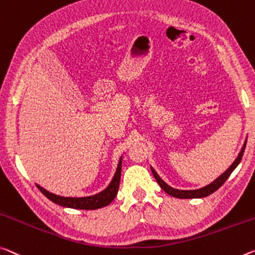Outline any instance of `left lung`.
Instances as JSON below:
<instances>
[{"mask_svg": "<svg viewBox=\"0 0 255 255\" xmlns=\"http://www.w3.org/2000/svg\"><path fill=\"white\" fill-rule=\"evenodd\" d=\"M246 142H248V138L245 139V142L243 144V147H242L240 154H238V156L236 157L235 161H234L233 164L230 165L227 170H226L224 173H221V175L218 177L216 180H213L211 184H209L207 186H204V187L199 188V189H191V191H185V189L173 188V187H171V186H169L167 183H165V181L162 178H161L159 175H157V172L152 167H151V170H152L153 176H154V178L157 181V184L160 185V187L162 188L165 193L169 194V195H171L173 197H177V199H202V197L209 196L210 194L215 193L217 189H219L221 186L224 185L225 181L228 179V177L232 175V172L234 170H235L237 165L240 164L242 157H243L244 149H245V146H246Z\"/></svg>", "mask_w": 255, "mask_h": 255, "instance_id": "obj_1", "label": "left lung"}]
</instances>
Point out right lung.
<instances>
[{
    "label": "right lung",
    "instance_id": "add662e5",
    "mask_svg": "<svg viewBox=\"0 0 255 255\" xmlns=\"http://www.w3.org/2000/svg\"><path fill=\"white\" fill-rule=\"evenodd\" d=\"M121 162H123V155H121L119 159L118 165H117V170L115 172V176H113L112 180L110 181V184L107 186V188H104L103 191H101L98 194H94V195L83 197H66L48 192L38 184H36V186H37L39 191L42 192L48 200H51L55 204L61 205V207L79 210H96L107 207V205L110 204L111 202L115 200L117 194H118L121 176Z\"/></svg>",
    "mask_w": 255,
    "mask_h": 255
}]
</instances>
